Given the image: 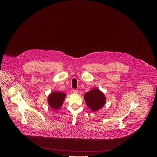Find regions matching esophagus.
Returning <instances> with one entry per match:
<instances>
[{
	"mask_svg": "<svg viewBox=\"0 0 157 157\" xmlns=\"http://www.w3.org/2000/svg\"><path fill=\"white\" fill-rule=\"evenodd\" d=\"M73 92H74V94H77V93H78V90H73Z\"/></svg>",
	"mask_w": 157,
	"mask_h": 157,
	"instance_id": "1",
	"label": "esophagus"
}]
</instances>
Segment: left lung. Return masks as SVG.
I'll use <instances>...</instances> for the list:
<instances>
[{
  "instance_id": "1",
  "label": "left lung",
  "mask_w": 157,
  "mask_h": 157,
  "mask_svg": "<svg viewBox=\"0 0 157 157\" xmlns=\"http://www.w3.org/2000/svg\"><path fill=\"white\" fill-rule=\"evenodd\" d=\"M84 99L92 112H96L102 108L106 102L104 94L98 88H94L85 93Z\"/></svg>"
}]
</instances>
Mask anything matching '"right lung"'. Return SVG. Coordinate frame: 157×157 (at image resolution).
Listing matches in <instances>:
<instances>
[{
	"mask_svg": "<svg viewBox=\"0 0 157 157\" xmlns=\"http://www.w3.org/2000/svg\"><path fill=\"white\" fill-rule=\"evenodd\" d=\"M66 94L64 92L53 91L48 97V103L49 106L55 111L58 110L63 104Z\"/></svg>",
	"mask_w": 157,
	"mask_h": 157,
	"instance_id": "add662e5",
	"label": "right lung"
}]
</instances>
